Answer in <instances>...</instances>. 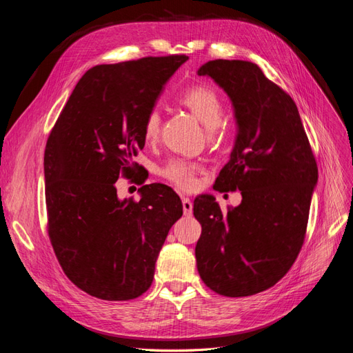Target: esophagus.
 <instances>
[{"mask_svg":"<svg viewBox=\"0 0 353 353\" xmlns=\"http://www.w3.org/2000/svg\"><path fill=\"white\" fill-rule=\"evenodd\" d=\"M183 209H184V215L190 216L193 213V203L188 197H183Z\"/></svg>","mask_w":353,"mask_h":353,"instance_id":"obj_1","label":"esophagus"}]
</instances>
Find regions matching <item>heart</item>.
I'll return each instance as SVG.
<instances>
[{
    "mask_svg": "<svg viewBox=\"0 0 353 353\" xmlns=\"http://www.w3.org/2000/svg\"><path fill=\"white\" fill-rule=\"evenodd\" d=\"M179 103L193 113L197 119L208 128L209 138L215 134V130L221 125L223 117V103L218 92L209 87L196 85L187 88L179 95ZM162 117L157 109L148 110L143 119V137L147 143H153L159 138ZM200 166L185 159H170L160 169V175L168 179L170 184L181 190H191L196 187L197 174Z\"/></svg>",
    "mask_w": 353,
    "mask_h": 353,
    "instance_id": "heart-1",
    "label": "heart"
}]
</instances>
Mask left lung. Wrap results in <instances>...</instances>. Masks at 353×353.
Returning a JSON list of instances; mask_svg holds the SVG:
<instances>
[{"label": "left lung", "mask_w": 353, "mask_h": 353, "mask_svg": "<svg viewBox=\"0 0 353 353\" xmlns=\"http://www.w3.org/2000/svg\"><path fill=\"white\" fill-rule=\"evenodd\" d=\"M197 73L228 94L237 123L213 188L243 197L227 212L213 196L196 197L197 270L218 294L252 296L279 283L301 252L318 168L296 103L258 65L218 59Z\"/></svg>", "instance_id": "1"}]
</instances>
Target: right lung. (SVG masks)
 <instances>
[{
  "mask_svg": "<svg viewBox=\"0 0 353 353\" xmlns=\"http://www.w3.org/2000/svg\"><path fill=\"white\" fill-rule=\"evenodd\" d=\"M185 54L143 57L85 72L51 130L44 153L48 236L60 266L81 290L131 301L148 290L183 203L165 184L119 200L143 150V119Z\"/></svg>",
  "mask_w": 353,
  "mask_h": 353,
  "instance_id": "obj_1",
  "label": "right lung"
}]
</instances>
